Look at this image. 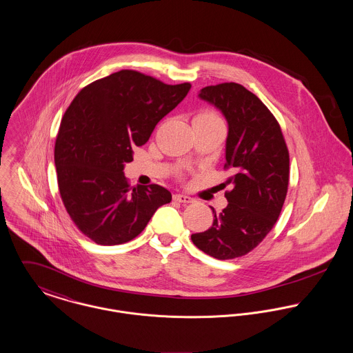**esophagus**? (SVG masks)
<instances>
[{"label":"esophagus","mask_w":353,"mask_h":353,"mask_svg":"<svg viewBox=\"0 0 353 353\" xmlns=\"http://www.w3.org/2000/svg\"><path fill=\"white\" fill-rule=\"evenodd\" d=\"M173 199H174L176 201H179V203H184V204H190V203H193V199H192V197L187 196V194H181V193H179V194H174V196H173Z\"/></svg>","instance_id":"1"}]
</instances>
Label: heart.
Here are the masks:
<instances>
[{
    "label": "heart",
    "mask_w": 353,
    "mask_h": 353,
    "mask_svg": "<svg viewBox=\"0 0 353 353\" xmlns=\"http://www.w3.org/2000/svg\"><path fill=\"white\" fill-rule=\"evenodd\" d=\"M199 118H211V119H220L219 117H217L215 112H212V111H203L201 114H199L197 115Z\"/></svg>",
    "instance_id": "heart-1"
}]
</instances>
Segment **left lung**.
I'll use <instances>...</instances> for the list:
<instances>
[{"label":"left lung","mask_w":353,"mask_h":353,"mask_svg":"<svg viewBox=\"0 0 353 353\" xmlns=\"http://www.w3.org/2000/svg\"><path fill=\"white\" fill-rule=\"evenodd\" d=\"M199 97L228 122L224 169L232 173L227 179L232 190L220 214L212 208L211 228L190 239L216 259H234L254 250L278 220L289 185V150L272 111L242 84L207 85Z\"/></svg>","instance_id":"1"}]
</instances>
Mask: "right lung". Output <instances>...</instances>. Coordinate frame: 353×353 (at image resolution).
Wrapping results in <instances>:
<instances>
[{
    "label": "right lung",
    "mask_w": 353,
    "mask_h": 353,
    "mask_svg": "<svg viewBox=\"0 0 353 353\" xmlns=\"http://www.w3.org/2000/svg\"><path fill=\"white\" fill-rule=\"evenodd\" d=\"M190 90V83L172 85L122 70L83 87L65 110L54 142L57 185L68 215L92 242H130L170 203V192L157 184L130 188L123 168Z\"/></svg>",
    "instance_id": "add662e5"
}]
</instances>
